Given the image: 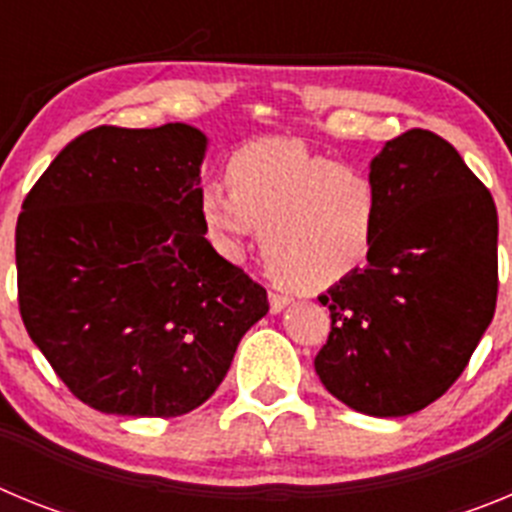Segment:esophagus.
I'll return each mask as SVG.
<instances>
[{
    "label": "esophagus",
    "mask_w": 512,
    "mask_h": 512,
    "mask_svg": "<svg viewBox=\"0 0 512 512\" xmlns=\"http://www.w3.org/2000/svg\"><path fill=\"white\" fill-rule=\"evenodd\" d=\"M292 302H295V297H292V295H284V292H274V289H269L271 312H282L284 307L292 305Z\"/></svg>",
    "instance_id": "obj_1"
}]
</instances>
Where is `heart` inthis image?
I'll list each match as a JSON object with an SVG mask.
<instances>
[{"instance_id":"obj_1","label":"heart","mask_w":512,"mask_h":512,"mask_svg":"<svg viewBox=\"0 0 512 512\" xmlns=\"http://www.w3.org/2000/svg\"><path fill=\"white\" fill-rule=\"evenodd\" d=\"M230 187L200 189V220L225 259L241 261L264 230L266 264L305 289L341 282L377 238L382 194L361 166L338 164L292 138L238 148Z\"/></svg>"}]
</instances>
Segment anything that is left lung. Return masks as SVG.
Instances as JSON below:
<instances>
[{
  "label": "left lung",
  "instance_id": "left-lung-1",
  "mask_svg": "<svg viewBox=\"0 0 512 512\" xmlns=\"http://www.w3.org/2000/svg\"><path fill=\"white\" fill-rule=\"evenodd\" d=\"M382 194L364 269L318 300L330 333L315 356L348 408L400 418L461 377L497 302V210L456 148L431 130L392 138L372 161Z\"/></svg>",
  "mask_w": 512,
  "mask_h": 512
}]
</instances>
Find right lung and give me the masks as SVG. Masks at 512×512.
Wrapping results in <instances>:
<instances>
[{
  "mask_svg": "<svg viewBox=\"0 0 512 512\" xmlns=\"http://www.w3.org/2000/svg\"><path fill=\"white\" fill-rule=\"evenodd\" d=\"M192 125L81 133L27 192L17 302L53 372L99 413L174 418L220 387L266 289L200 220Z\"/></svg>",
  "mask_w": 512,
  "mask_h": 512,
  "instance_id": "obj_1",
  "label": "right lung"
}]
</instances>
